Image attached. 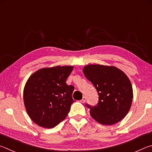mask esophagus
<instances>
[{
  "label": "esophagus",
  "mask_w": 152,
  "mask_h": 152,
  "mask_svg": "<svg viewBox=\"0 0 152 152\" xmlns=\"http://www.w3.org/2000/svg\"><path fill=\"white\" fill-rule=\"evenodd\" d=\"M86 97H83V98H82V99L80 101V102H81V103H85L86 102Z\"/></svg>",
  "instance_id": "esophagus-1"
}]
</instances>
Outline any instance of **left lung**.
<instances>
[{
    "label": "left lung",
    "instance_id": "obj_1",
    "mask_svg": "<svg viewBox=\"0 0 152 152\" xmlns=\"http://www.w3.org/2000/svg\"><path fill=\"white\" fill-rule=\"evenodd\" d=\"M83 73L94 85L99 95L97 105L86 106L98 123L111 126L120 121L129 112L133 99V89L129 78L113 66L89 65Z\"/></svg>",
    "mask_w": 152,
    "mask_h": 152
}]
</instances>
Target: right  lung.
<instances>
[{
  "label": "right lung",
  "instance_id": "1",
  "mask_svg": "<svg viewBox=\"0 0 152 152\" xmlns=\"http://www.w3.org/2000/svg\"><path fill=\"white\" fill-rule=\"evenodd\" d=\"M73 69V66L42 68L28 79L24 103L28 116L38 126L53 128L68 115L74 87L68 86L66 80Z\"/></svg>",
  "mask_w": 152,
  "mask_h": 152
}]
</instances>
